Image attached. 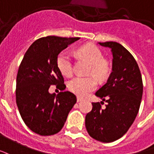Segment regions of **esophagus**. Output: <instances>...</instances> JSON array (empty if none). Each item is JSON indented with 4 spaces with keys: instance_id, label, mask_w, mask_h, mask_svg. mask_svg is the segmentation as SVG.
I'll return each instance as SVG.
<instances>
[{
    "instance_id": "obj_1",
    "label": "esophagus",
    "mask_w": 154,
    "mask_h": 154,
    "mask_svg": "<svg viewBox=\"0 0 154 154\" xmlns=\"http://www.w3.org/2000/svg\"><path fill=\"white\" fill-rule=\"evenodd\" d=\"M82 101H83V98H81V97H77V102H78V103H80V102H82Z\"/></svg>"
}]
</instances>
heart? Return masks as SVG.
<instances>
[{
    "label": "heart",
    "instance_id": "heart-1",
    "mask_svg": "<svg viewBox=\"0 0 154 154\" xmlns=\"http://www.w3.org/2000/svg\"><path fill=\"white\" fill-rule=\"evenodd\" d=\"M77 56L84 58L89 63L88 73L99 79H103L110 72L109 63L103 59L102 51L94 45L86 44L76 50ZM57 65L60 73L70 76L73 73L72 59L69 53L61 51L57 56ZM97 88V80L92 77H75L69 83V89L79 97H85Z\"/></svg>",
    "mask_w": 154,
    "mask_h": 154
}]
</instances>
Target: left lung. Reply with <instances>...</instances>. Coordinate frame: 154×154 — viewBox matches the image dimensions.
Instances as JSON below:
<instances>
[{
    "label": "left lung",
    "mask_w": 154,
    "mask_h": 154,
    "mask_svg": "<svg viewBox=\"0 0 154 154\" xmlns=\"http://www.w3.org/2000/svg\"><path fill=\"white\" fill-rule=\"evenodd\" d=\"M98 44L111 49L112 71L106 84L95 93L106 101V107L101 108L102 101L92 103L85 126L94 140L110 143L122 138L133 124L142 99L143 82L136 60L122 44L116 42Z\"/></svg>",
    "instance_id": "8db88e82"
}]
</instances>
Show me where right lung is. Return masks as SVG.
I'll return each mask as SVG.
<instances>
[{"label":"right lung","mask_w":154,"mask_h":154,"mask_svg":"<svg viewBox=\"0 0 154 154\" xmlns=\"http://www.w3.org/2000/svg\"><path fill=\"white\" fill-rule=\"evenodd\" d=\"M79 38L48 36L36 40L24 54L16 78V103L30 130L40 135L58 133L76 103L69 91L50 94L51 85L66 88L57 58L60 51Z\"/></svg>","instance_id":"obj_1"}]
</instances>
